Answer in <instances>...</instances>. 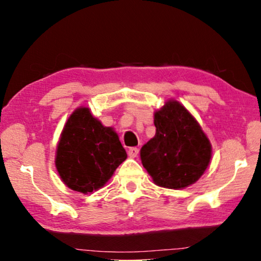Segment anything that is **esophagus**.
Returning a JSON list of instances; mask_svg holds the SVG:
<instances>
[{"instance_id":"esophagus-1","label":"esophagus","mask_w":261,"mask_h":261,"mask_svg":"<svg viewBox=\"0 0 261 261\" xmlns=\"http://www.w3.org/2000/svg\"><path fill=\"white\" fill-rule=\"evenodd\" d=\"M139 154V148L138 147H130L128 149V155L130 156V158H135V156H138Z\"/></svg>"}]
</instances>
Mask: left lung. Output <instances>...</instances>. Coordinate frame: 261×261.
<instances>
[{
    "mask_svg": "<svg viewBox=\"0 0 261 261\" xmlns=\"http://www.w3.org/2000/svg\"><path fill=\"white\" fill-rule=\"evenodd\" d=\"M154 138L140 149L142 165L154 183L169 189L194 184L212 158V146L194 116L177 101L154 114Z\"/></svg>",
    "mask_w": 261,
    "mask_h": 261,
    "instance_id": "1",
    "label": "left lung"
}]
</instances>
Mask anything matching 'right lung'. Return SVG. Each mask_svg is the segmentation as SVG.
Returning a JSON list of instances; mask_svg holds the SVG:
<instances>
[{"label":"right lung","mask_w":261,"mask_h":261,"mask_svg":"<svg viewBox=\"0 0 261 261\" xmlns=\"http://www.w3.org/2000/svg\"><path fill=\"white\" fill-rule=\"evenodd\" d=\"M126 158L115 132L92 117L88 108H78L63 129L56 166L67 187L88 194L102 188Z\"/></svg>","instance_id":"obj_1"}]
</instances>
